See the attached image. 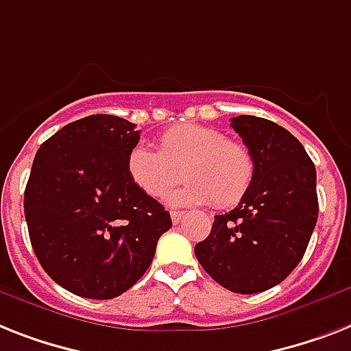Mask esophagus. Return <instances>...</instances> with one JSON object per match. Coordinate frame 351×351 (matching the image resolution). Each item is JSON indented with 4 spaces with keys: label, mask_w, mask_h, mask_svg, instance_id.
I'll use <instances>...</instances> for the list:
<instances>
[{
    "label": "esophagus",
    "mask_w": 351,
    "mask_h": 351,
    "mask_svg": "<svg viewBox=\"0 0 351 351\" xmlns=\"http://www.w3.org/2000/svg\"><path fill=\"white\" fill-rule=\"evenodd\" d=\"M170 217H172L173 224H179L184 217V211H170Z\"/></svg>",
    "instance_id": "obj_1"
}]
</instances>
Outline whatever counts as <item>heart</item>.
Segmentation results:
<instances>
[{
    "instance_id": "obj_1",
    "label": "heart",
    "mask_w": 351,
    "mask_h": 351,
    "mask_svg": "<svg viewBox=\"0 0 351 351\" xmlns=\"http://www.w3.org/2000/svg\"><path fill=\"white\" fill-rule=\"evenodd\" d=\"M125 169L130 182L154 199L167 195L181 176L186 182L169 197L172 206L213 201L217 208H231L244 199L254 178L253 156L245 145L197 123L165 130L158 150L147 145L132 147Z\"/></svg>"
}]
</instances>
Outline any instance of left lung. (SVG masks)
Segmentation results:
<instances>
[{
	"label": "left lung",
	"instance_id": "1",
	"mask_svg": "<svg viewBox=\"0 0 351 351\" xmlns=\"http://www.w3.org/2000/svg\"><path fill=\"white\" fill-rule=\"evenodd\" d=\"M231 127L253 156L254 178L239 206L215 215L195 256L224 289L256 294L282 283L305 254L319 213L315 167L274 121L242 114Z\"/></svg>",
	"mask_w": 351,
	"mask_h": 351
}]
</instances>
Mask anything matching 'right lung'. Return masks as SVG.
Instances as JSON below:
<instances>
[{"label":"right lung","mask_w":351,"mask_h":351,"mask_svg":"<svg viewBox=\"0 0 351 351\" xmlns=\"http://www.w3.org/2000/svg\"><path fill=\"white\" fill-rule=\"evenodd\" d=\"M140 141L134 123L91 114L57 130L37 150L25 190L32 247L48 276L91 300H111L152 263L170 213L127 176Z\"/></svg>","instance_id":"add662e5"}]
</instances>
